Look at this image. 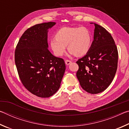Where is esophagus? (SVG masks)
I'll return each instance as SVG.
<instances>
[{"label": "esophagus", "mask_w": 129, "mask_h": 129, "mask_svg": "<svg viewBox=\"0 0 129 129\" xmlns=\"http://www.w3.org/2000/svg\"><path fill=\"white\" fill-rule=\"evenodd\" d=\"M65 64H66L67 65H68L70 64H71V62H72L71 61H70V60H65Z\"/></svg>", "instance_id": "34e87169"}]
</instances>
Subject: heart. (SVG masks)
Wrapping results in <instances>:
<instances>
[{"mask_svg": "<svg viewBox=\"0 0 129 129\" xmlns=\"http://www.w3.org/2000/svg\"><path fill=\"white\" fill-rule=\"evenodd\" d=\"M91 44V37L88 28L85 27H64L56 32L55 38L51 39L50 45L57 56H62L68 49L71 54L81 56L87 53Z\"/></svg>", "mask_w": 129, "mask_h": 129, "instance_id": "b5f03b06", "label": "heart"}]
</instances>
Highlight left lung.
I'll return each instance as SVG.
<instances>
[{
  "label": "left lung",
  "instance_id": "8db88e82",
  "mask_svg": "<svg viewBox=\"0 0 129 129\" xmlns=\"http://www.w3.org/2000/svg\"><path fill=\"white\" fill-rule=\"evenodd\" d=\"M94 24V40L85 56L76 63L79 68L76 76L81 86L91 94L104 91L110 85L118 65L117 48L111 34L97 24Z\"/></svg>",
  "mask_w": 129,
  "mask_h": 129
}]
</instances>
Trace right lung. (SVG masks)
Segmentation results:
<instances>
[{"instance_id": "right-lung-1", "label": "right lung", "mask_w": 129, "mask_h": 129, "mask_svg": "<svg viewBox=\"0 0 129 129\" xmlns=\"http://www.w3.org/2000/svg\"><path fill=\"white\" fill-rule=\"evenodd\" d=\"M55 24L44 23L28 28L15 52L21 82L30 93L41 98L51 97L58 90L66 68L64 60L54 56L48 50V32Z\"/></svg>"}]
</instances>
